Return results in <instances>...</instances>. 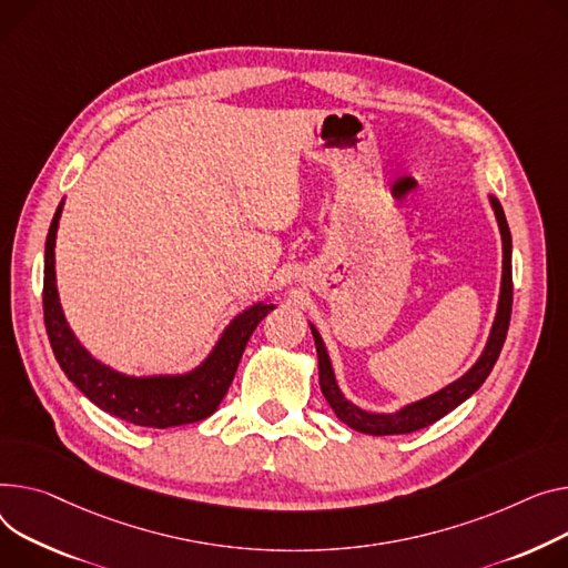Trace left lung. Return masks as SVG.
<instances>
[{"mask_svg":"<svg viewBox=\"0 0 568 568\" xmlns=\"http://www.w3.org/2000/svg\"><path fill=\"white\" fill-rule=\"evenodd\" d=\"M490 207L496 212L498 219V229L503 235V283H500V298H498V313L494 320V326H490L486 347L481 352V356L477 358V363L462 376V379L452 382L449 386H445L443 390L420 399L402 406L395 413H369L363 410L361 406L352 404L343 393H339V386L335 382V374L331 367V358L326 354L324 339L317 333V328L311 324L313 337H315V347H317V361H320V386L322 393L326 397V402L331 404V408L335 410V415L343 420L347 427L361 432V434H372V436H390V434H410L418 432L423 427L434 425L436 420H440L443 415H447L449 410H455L459 404H464L484 382L486 376L494 369L505 337H507V328H509V320H511V233L509 225L503 212V205L498 203L496 196H488Z\"/></svg>","mask_w":568,"mask_h":568,"instance_id":"obj_1","label":"left lung"}]
</instances>
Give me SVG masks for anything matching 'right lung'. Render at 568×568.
I'll use <instances>...</instances> for the list:
<instances>
[{
    "label": "right lung",
    "mask_w": 568,
    "mask_h": 568,
    "mask_svg": "<svg viewBox=\"0 0 568 568\" xmlns=\"http://www.w3.org/2000/svg\"><path fill=\"white\" fill-rule=\"evenodd\" d=\"M63 201L59 203L45 242V278H43V313L52 352L68 379L78 386L95 406L109 415L139 427H178L205 420L229 393L246 343L255 326L274 311V304H253L237 315L207 358L186 374L128 376L93 358L65 322L59 304L54 244Z\"/></svg>",
    "instance_id": "add662e5"
}]
</instances>
